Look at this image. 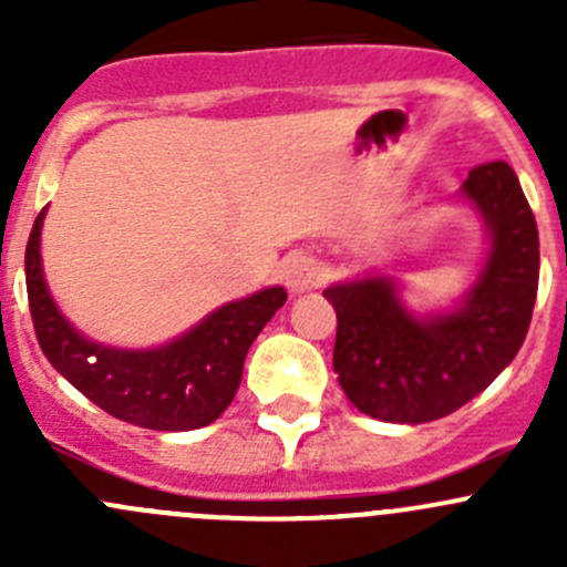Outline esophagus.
Wrapping results in <instances>:
<instances>
[{"label":"esophagus","instance_id":"obj_1","mask_svg":"<svg viewBox=\"0 0 567 567\" xmlns=\"http://www.w3.org/2000/svg\"><path fill=\"white\" fill-rule=\"evenodd\" d=\"M320 282V268L310 255H296L285 266V285L290 293H307Z\"/></svg>","mask_w":567,"mask_h":567}]
</instances>
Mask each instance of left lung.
<instances>
[{"mask_svg": "<svg viewBox=\"0 0 567 567\" xmlns=\"http://www.w3.org/2000/svg\"><path fill=\"white\" fill-rule=\"evenodd\" d=\"M463 194L488 221L491 257L458 312L411 318L386 279L323 290L337 312V381L373 420L416 425L453 414L516 359L527 337L540 241L522 183L507 162H485L468 169Z\"/></svg>", "mask_w": 567, "mask_h": 567, "instance_id": "obj_1", "label": "left lung"}]
</instances>
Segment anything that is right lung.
<instances>
[{
  "label": "right lung",
  "mask_w": 567,
  "mask_h": 567,
  "mask_svg": "<svg viewBox=\"0 0 567 567\" xmlns=\"http://www.w3.org/2000/svg\"><path fill=\"white\" fill-rule=\"evenodd\" d=\"M40 210L27 241V296L40 351L99 409L151 431L205 427L233 403L244 359L274 312L288 301L282 288H268L233 301L188 334L156 351H114L71 329L45 290L40 271Z\"/></svg>",
  "instance_id": "right-lung-1"
}]
</instances>
